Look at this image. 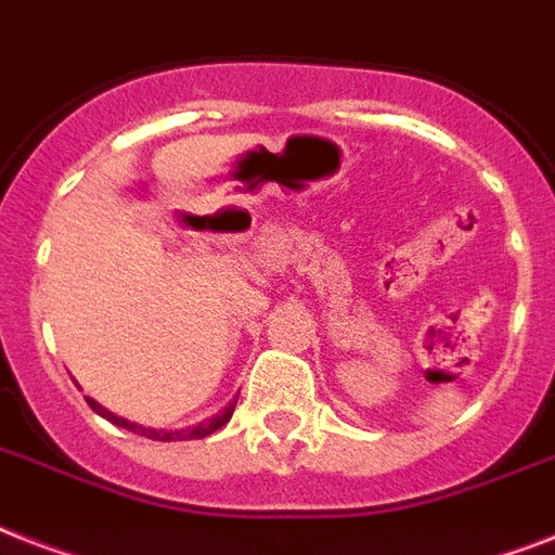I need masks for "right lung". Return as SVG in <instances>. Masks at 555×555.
Returning <instances> with one entry per match:
<instances>
[{
	"label": "right lung",
	"instance_id": "right-lung-1",
	"mask_svg": "<svg viewBox=\"0 0 555 555\" xmlns=\"http://www.w3.org/2000/svg\"><path fill=\"white\" fill-rule=\"evenodd\" d=\"M88 402H90V408L96 410L99 416H105L107 422H114V425H119V427H128V430H133V434L147 436V439H156V441L205 439V436L216 434V430H219V427H222L224 422H228V418L233 416V408H236V402H231V404H228V408L222 410V413H219V416L207 418V422H202V425H196V427H188V430H153V427H142V425H137V422H128V418L116 416V413H111V410H105L99 402H93V399H88Z\"/></svg>",
	"mask_w": 555,
	"mask_h": 555
}]
</instances>
